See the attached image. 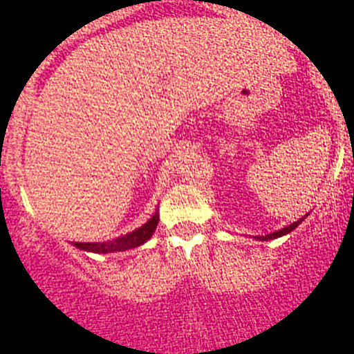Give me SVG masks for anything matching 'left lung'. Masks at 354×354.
<instances>
[{"mask_svg":"<svg viewBox=\"0 0 354 354\" xmlns=\"http://www.w3.org/2000/svg\"><path fill=\"white\" fill-rule=\"evenodd\" d=\"M301 221H303V219L296 221V223L289 224L288 227H283V230H281V231H276V233H272V234H266V236H259V240H262V241H267V240H274V238H279V236H283V234H288V233H291V231L295 230V227H298V224L301 223Z\"/></svg>","mask_w":354,"mask_h":354,"instance_id":"8db88e82","label":"left lung"}]
</instances>
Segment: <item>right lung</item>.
Masks as SVG:
<instances>
[{
  "instance_id": "1",
  "label": "right lung",
  "mask_w": 354,
  "mask_h": 354,
  "mask_svg": "<svg viewBox=\"0 0 354 354\" xmlns=\"http://www.w3.org/2000/svg\"><path fill=\"white\" fill-rule=\"evenodd\" d=\"M157 223H159V214H154L147 223L144 224L138 230L131 231L130 234H124V236L116 238L113 241H104V243H75V246L85 252H94V253H111V252H124V250L135 248V246H140L142 243L149 240L152 236V233L156 231Z\"/></svg>"
}]
</instances>
